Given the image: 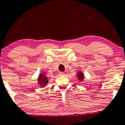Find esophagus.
<instances>
[{
	"instance_id": "34e87169",
	"label": "esophagus",
	"mask_w": 125,
	"mask_h": 125,
	"mask_svg": "<svg viewBox=\"0 0 125 125\" xmlns=\"http://www.w3.org/2000/svg\"><path fill=\"white\" fill-rule=\"evenodd\" d=\"M60 75H61V76H64V75H65V73L64 72H60Z\"/></svg>"
}]
</instances>
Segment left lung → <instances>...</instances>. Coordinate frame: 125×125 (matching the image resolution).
I'll use <instances>...</instances> for the list:
<instances>
[{
    "mask_svg": "<svg viewBox=\"0 0 125 125\" xmlns=\"http://www.w3.org/2000/svg\"><path fill=\"white\" fill-rule=\"evenodd\" d=\"M77 78L80 81H83L84 78V74L83 73V72H81V71H78V72L77 73Z\"/></svg>",
    "mask_w": 125,
    "mask_h": 125,
    "instance_id": "obj_1",
    "label": "left lung"
}]
</instances>
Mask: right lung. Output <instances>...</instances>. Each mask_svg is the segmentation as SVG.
Wrapping results in <instances>:
<instances>
[{
    "mask_svg": "<svg viewBox=\"0 0 125 125\" xmlns=\"http://www.w3.org/2000/svg\"><path fill=\"white\" fill-rule=\"evenodd\" d=\"M38 83L42 87H44L48 83V78L44 73H41L38 78Z\"/></svg>",
    "mask_w": 125,
    "mask_h": 125,
    "instance_id": "1",
    "label": "right lung"
}]
</instances>
